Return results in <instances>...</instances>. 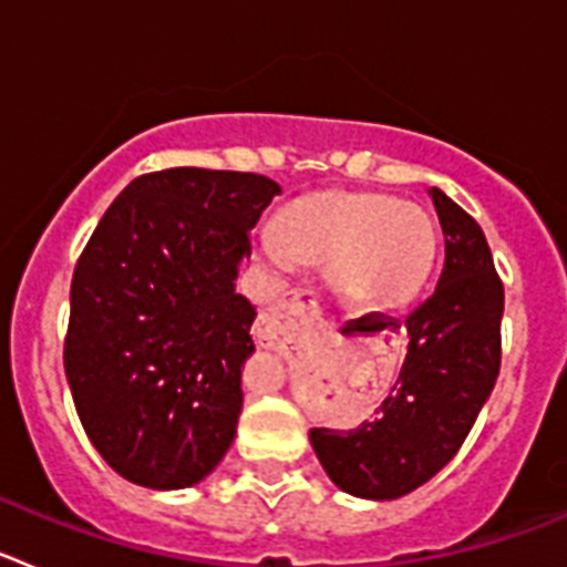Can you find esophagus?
<instances>
[{
	"instance_id": "esophagus-1",
	"label": "esophagus",
	"mask_w": 567,
	"mask_h": 567,
	"mask_svg": "<svg viewBox=\"0 0 567 567\" xmlns=\"http://www.w3.org/2000/svg\"><path fill=\"white\" fill-rule=\"evenodd\" d=\"M323 309L318 303V295L312 289H292L275 303L272 309L260 315L255 323V340L260 346H280L292 343L298 332L315 320H320Z\"/></svg>"
}]
</instances>
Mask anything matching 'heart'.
Returning <instances> with one entry per match:
<instances>
[{
    "instance_id": "b5f03b06",
    "label": "heart",
    "mask_w": 567,
    "mask_h": 567,
    "mask_svg": "<svg viewBox=\"0 0 567 567\" xmlns=\"http://www.w3.org/2000/svg\"><path fill=\"white\" fill-rule=\"evenodd\" d=\"M278 248L300 264H329L334 292L358 307L392 309L423 289L437 258V227L423 207L378 193H329L289 204Z\"/></svg>"
}]
</instances>
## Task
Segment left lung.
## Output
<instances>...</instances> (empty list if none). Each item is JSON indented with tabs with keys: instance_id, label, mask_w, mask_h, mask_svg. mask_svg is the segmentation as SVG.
<instances>
[{
	"instance_id": "8db88e82",
	"label": "left lung",
	"mask_w": 567,
	"mask_h": 567,
	"mask_svg": "<svg viewBox=\"0 0 567 567\" xmlns=\"http://www.w3.org/2000/svg\"><path fill=\"white\" fill-rule=\"evenodd\" d=\"M445 238L437 289L409 318L398 383L369 420L309 440L329 480L363 499H398L452 463L499 374L503 280L480 224L432 187Z\"/></svg>"
}]
</instances>
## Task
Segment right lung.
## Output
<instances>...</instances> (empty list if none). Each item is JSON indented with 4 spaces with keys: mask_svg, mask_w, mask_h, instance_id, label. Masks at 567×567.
<instances>
[{
    "mask_svg": "<svg viewBox=\"0 0 567 567\" xmlns=\"http://www.w3.org/2000/svg\"><path fill=\"white\" fill-rule=\"evenodd\" d=\"M267 175L173 167L110 204L70 284L64 372L104 463L144 488L202 483L235 440L255 307L235 292Z\"/></svg>",
    "mask_w": 567,
    "mask_h": 567,
    "instance_id": "right-lung-1",
    "label": "right lung"
}]
</instances>
